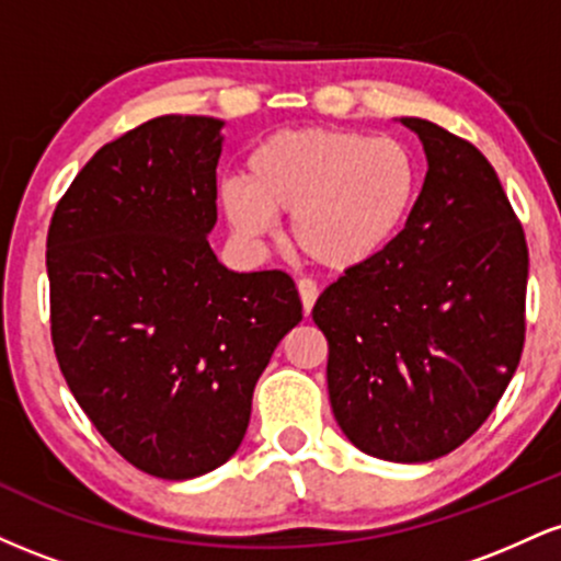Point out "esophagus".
<instances>
[{
  "label": "esophagus",
  "instance_id": "34e87169",
  "mask_svg": "<svg viewBox=\"0 0 561 561\" xmlns=\"http://www.w3.org/2000/svg\"><path fill=\"white\" fill-rule=\"evenodd\" d=\"M298 293H300V300H302V311H306V317H308V313H311V308H313V302H317V298H319L317 282L300 279L298 282Z\"/></svg>",
  "mask_w": 561,
  "mask_h": 561
}]
</instances>
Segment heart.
<instances>
[{"mask_svg": "<svg viewBox=\"0 0 561 561\" xmlns=\"http://www.w3.org/2000/svg\"><path fill=\"white\" fill-rule=\"evenodd\" d=\"M422 190L411 147L351 128H300L261 141L242 179L221 184V208L242 237L289 214V237L332 272L371 261L401 234Z\"/></svg>", "mask_w": 561, "mask_h": 561, "instance_id": "1", "label": "heart"}]
</instances>
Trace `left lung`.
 Here are the masks:
<instances>
[{
    "instance_id": "left-lung-1",
    "label": "left lung",
    "mask_w": 561,
    "mask_h": 561,
    "mask_svg": "<svg viewBox=\"0 0 561 561\" xmlns=\"http://www.w3.org/2000/svg\"><path fill=\"white\" fill-rule=\"evenodd\" d=\"M401 124L427 156L414 210L382 253L319 295L313 321L347 440L420 465L478 433L517 371L527 242L478 147L433 121Z\"/></svg>"
}]
</instances>
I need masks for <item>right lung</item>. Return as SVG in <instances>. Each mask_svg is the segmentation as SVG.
Wrapping results in <instances>:
<instances>
[{
  "instance_id": "add662e5",
  "label": "right lung",
  "mask_w": 561,
  "mask_h": 561,
  "mask_svg": "<svg viewBox=\"0 0 561 561\" xmlns=\"http://www.w3.org/2000/svg\"><path fill=\"white\" fill-rule=\"evenodd\" d=\"M221 126L160 115L107 141L47 234L62 377L96 433L163 480L229 461L255 382L302 319L285 272H229L210 250Z\"/></svg>"
}]
</instances>
